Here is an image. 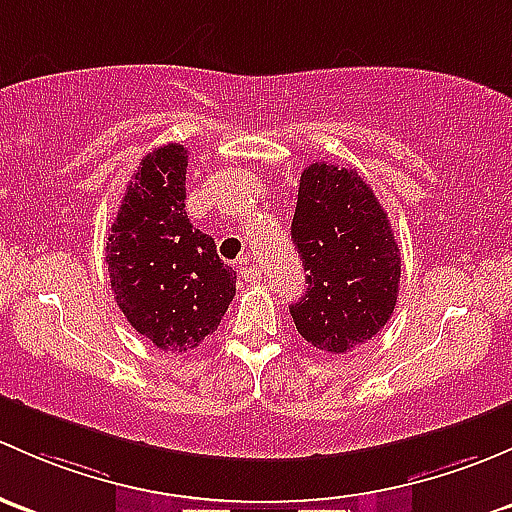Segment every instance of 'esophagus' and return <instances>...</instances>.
Instances as JSON below:
<instances>
[{"mask_svg":"<svg viewBox=\"0 0 512 512\" xmlns=\"http://www.w3.org/2000/svg\"><path fill=\"white\" fill-rule=\"evenodd\" d=\"M236 271H239L241 278H261V271H258V268L254 266V261H251L249 256L239 258V261H236Z\"/></svg>","mask_w":512,"mask_h":512,"instance_id":"1","label":"esophagus"}]
</instances>
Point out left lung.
<instances>
[{
    "instance_id": "left-lung-1",
    "label": "left lung",
    "mask_w": 512,
    "mask_h": 512,
    "mask_svg": "<svg viewBox=\"0 0 512 512\" xmlns=\"http://www.w3.org/2000/svg\"><path fill=\"white\" fill-rule=\"evenodd\" d=\"M291 236L308 271L291 305L298 333L333 355L372 340L397 305L402 258L365 177L328 162L305 167Z\"/></svg>"
}]
</instances>
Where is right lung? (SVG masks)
I'll return each mask as SVG.
<instances>
[{"label":"right lung","mask_w":512,"mask_h":512,"mask_svg":"<svg viewBox=\"0 0 512 512\" xmlns=\"http://www.w3.org/2000/svg\"><path fill=\"white\" fill-rule=\"evenodd\" d=\"M187 147L142 157L108 229L105 263L115 303L160 350H194L219 328L236 295V271L184 212Z\"/></svg>","instance_id":"right-lung-1"}]
</instances>
